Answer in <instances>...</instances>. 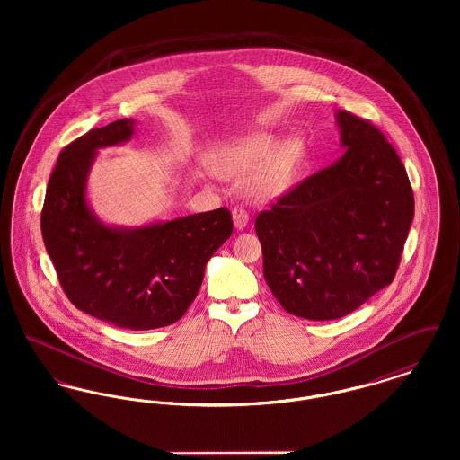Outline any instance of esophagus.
Instances as JSON below:
<instances>
[{
    "label": "esophagus",
    "instance_id": "34e87169",
    "mask_svg": "<svg viewBox=\"0 0 460 460\" xmlns=\"http://www.w3.org/2000/svg\"><path fill=\"white\" fill-rule=\"evenodd\" d=\"M248 219H250V216H248V212H246L244 208L236 207V208L233 210V220H234V226H236V229H243V227H246Z\"/></svg>",
    "mask_w": 460,
    "mask_h": 460
}]
</instances>
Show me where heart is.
I'll use <instances>...</instances> for the list:
<instances>
[{
	"label": "heart",
	"instance_id": "b5f03b06",
	"mask_svg": "<svg viewBox=\"0 0 460 460\" xmlns=\"http://www.w3.org/2000/svg\"><path fill=\"white\" fill-rule=\"evenodd\" d=\"M304 152L300 137L281 143L269 134H255L216 150L212 164L222 177L250 175L248 193L259 201H270L289 188Z\"/></svg>",
	"mask_w": 460,
	"mask_h": 460
}]
</instances>
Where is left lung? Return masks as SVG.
Returning a JSON list of instances; mask_svg holds the SVG:
<instances>
[{"label":"left lung","mask_w":460,"mask_h":460,"mask_svg":"<svg viewBox=\"0 0 460 460\" xmlns=\"http://www.w3.org/2000/svg\"><path fill=\"white\" fill-rule=\"evenodd\" d=\"M345 155L255 220L263 278L286 312L340 319L394 281L414 219L407 171L369 120L338 111Z\"/></svg>","instance_id":"left-lung-1"}]
</instances>
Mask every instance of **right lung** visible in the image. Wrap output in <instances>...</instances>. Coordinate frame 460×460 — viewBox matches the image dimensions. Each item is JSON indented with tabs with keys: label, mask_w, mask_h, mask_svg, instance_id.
I'll use <instances>...</instances> for the list:
<instances>
[{
	"label": "right lung",
	"mask_w": 460,
	"mask_h": 460,
	"mask_svg": "<svg viewBox=\"0 0 460 460\" xmlns=\"http://www.w3.org/2000/svg\"><path fill=\"white\" fill-rule=\"evenodd\" d=\"M120 119L66 145L49 175L41 233L66 298L117 328H162L197 298L208 259L233 233L224 207L139 229H113L89 212L86 179L94 152L128 141Z\"/></svg>",
	"instance_id": "obj_1"
}]
</instances>
